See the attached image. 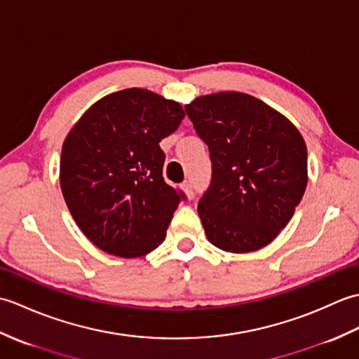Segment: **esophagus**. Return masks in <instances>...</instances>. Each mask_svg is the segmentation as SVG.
Here are the masks:
<instances>
[{
  "label": "esophagus",
  "mask_w": 359,
  "mask_h": 359,
  "mask_svg": "<svg viewBox=\"0 0 359 359\" xmlns=\"http://www.w3.org/2000/svg\"><path fill=\"white\" fill-rule=\"evenodd\" d=\"M182 189H184V193L187 194L188 199H193L194 193H193V185H191V182H185V184H182Z\"/></svg>",
  "instance_id": "obj_1"
}]
</instances>
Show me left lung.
<instances>
[{
  "instance_id": "obj_1",
  "label": "left lung",
  "mask_w": 359,
  "mask_h": 359,
  "mask_svg": "<svg viewBox=\"0 0 359 359\" xmlns=\"http://www.w3.org/2000/svg\"><path fill=\"white\" fill-rule=\"evenodd\" d=\"M185 109L212 162L197 207L207 239L236 255L269 245L306 193L304 137L279 111L238 90L201 95Z\"/></svg>"
}]
</instances>
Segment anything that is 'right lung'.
Listing matches in <instances>:
<instances>
[{
    "label": "right lung",
    "mask_w": 359,
    "mask_h": 359,
    "mask_svg": "<svg viewBox=\"0 0 359 359\" xmlns=\"http://www.w3.org/2000/svg\"><path fill=\"white\" fill-rule=\"evenodd\" d=\"M185 117L179 102L142 88L102 97L66 135L60 187L81 233L118 257L165 241L180 196L163 180L158 142Z\"/></svg>",
    "instance_id": "right-lung-1"
}]
</instances>
